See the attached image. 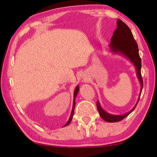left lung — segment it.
Segmentation results:
<instances>
[{
    "label": "left lung",
    "mask_w": 157,
    "mask_h": 157,
    "mask_svg": "<svg viewBox=\"0 0 157 157\" xmlns=\"http://www.w3.org/2000/svg\"><path fill=\"white\" fill-rule=\"evenodd\" d=\"M109 52L113 54L121 55L127 58L134 66L137 78L140 84V91L136 105L129 112L122 114V115H113V114L107 113L103 109L99 101H97L98 111L101 118L108 123H115V122L122 121L134 110L139 100L140 95L143 89V79L141 73H140L141 59L139 54V48L130 29L125 23L120 19L117 21V28L114 31L113 36L111 37V43L109 44Z\"/></svg>",
    "instance_id": "1"
}]
</instances>
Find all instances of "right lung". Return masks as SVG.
<instances>
[{
    "mask_svg": "<svg viewBox=\"0 0 157 157\" xmlns=\"http://www.w3.org/2000/svg\"><path fill=\"white\" fill-rule=\"evenodd\" d=\"M79 91V85H78L75 87V91H74V94H73V108H72V111H71V116H70V118H69L68 121H67V123H66L64 126L63 127H66L69 124H70V123L71 122V121H72L73 119V115H74V110H75V98L77 96V95H78V92Z\"/></svg>",
    "mask_w": 157,
    "mask_h": 157,
    "instance_id": "right-lung-1",
    "label": "right lung"
}]
</instances>
